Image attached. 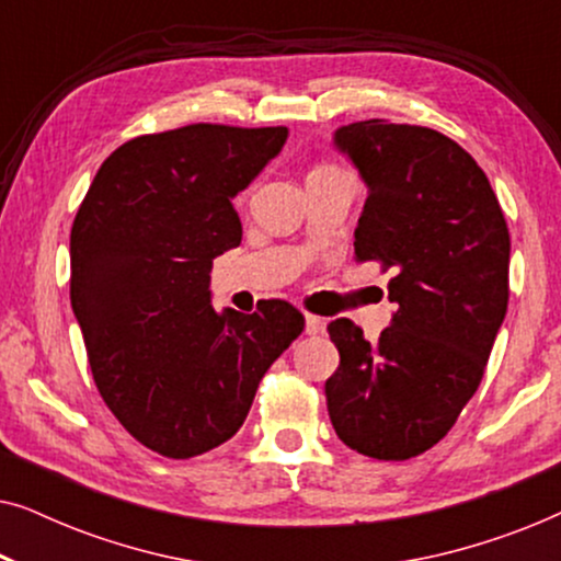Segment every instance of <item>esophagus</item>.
<instances>
[{"label":"esophagus","instance_id":"34e87169","mask_svg":"<svg viewBox=\"0 0 561 561\" xmlns=\"http://www.w3.org/2000/svg\"><path fill=\"white\" fill-rule=\"evenodd\" d=\"M324 329V319L317 313H306V334H319Z\"/></svg>","mask_w":561,"mask_h":561}]
</instances>
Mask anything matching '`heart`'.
I'll return each instance as SVG.
<instances>
[{
  "mask_svg": "<svg viewBox=\"0 0 561 561\" xmlns=\"http://www.w3.org/2000/svg\"><path fill=\"white\" fill-rule=\"evenodd\" d=\"M319 168H334V165H319Z\"/></svg>",
  "mask_w": 561,
  "mask_h": 561,
  "instance_id": "obj_1",
  "label": "heart"
}]
</instances>
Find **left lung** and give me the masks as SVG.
I'll list each match as a JSON object with an SVG mask.
<instances>
[{"instance_id": "1", "label": "left lung", "mask_w": 561, "mask_h": 561, "mask_svg": "<svg viewBox=\"0 0 561 561\" xmlns=\"http://www.w3.org/2000/svg\"><path fill=\"white\" fill-rule=\"evenodd\" d=\"M334 142L370 188L355 260L393 273L398 311L375 342L350 319L327 327L340 350L327 409L350 449L398 462L444 439L480 386L508 309L511 234L488 175L447 135L365 119Z\"/></svg>"}]
</instances>
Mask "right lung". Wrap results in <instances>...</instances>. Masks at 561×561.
<instances>
[{
    "instance_id": "obj_1",
    "label": "right lung",
    "mask_w": 561,
    "mask_h": 561,
    "mask_svg": "<svg viewBox=\"0 0 561 561\" xmlns=\"http://www.w3.org/2000/svg\"><path fill=\"white\" fill-rule=\"evenodd\" d=\"M286 127L198 122L119 145L71 227V306L104 403L171 459L232 439L255 390L304 332L280 298L217 311L211 260L242 240L232 198L275 158Z\"/></svg>"
}]
</instances>
